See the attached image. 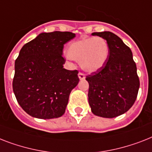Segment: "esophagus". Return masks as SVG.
<instances>
[{"instance_id": "obj_1", "label": "esophagus", "mask_w": 152, "mask_h": 152, "mask_svg": "<svg viewBox=\"0 0 152 152\" xmlns=\"http://www.w3.org/2000/svg\"><path fill=\"white\" fill-rule=\"evenodd\" d=\"M78 76H79V78H80V80H83V79H85V74L83 73V72H80L78 74Z\"/></svg>"}]
</instances>
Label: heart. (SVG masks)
Wrapping results in <instances>:
<instances>
[{
  "instance_id": "1",
  "label": "heart",
  "mask_w": 152,
  "mask_h": 152,
  "mask_svg": "<svg viewBox=\"0 0 152 152\" xmlns=\"http://www.w3.org/2000/svg\"><path fill=\"white\" fill-rule=\"evenodd\" d=\"M69 56L79 61L83 69L95 72L106 64L109 56V46L101 37L83 38L70 44Z\"/></svg>"
}]
</instances>
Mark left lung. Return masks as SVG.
<instances>
[{
  "label": "left lung",
  "instance_id": "8db88e82",
  "mask_svg": "<svg viewBox=\"0 0 152 152\" xmlns=\"http://www.w3.org/2000/svg\"><path fill=\"white\" fill-rule=\"evenodd\" d=\"M93 35L105 39L109 56L101 69L86 76L89 83L88 102L94 114L114 118L127 112L137 97L140 80L130 48L111 32Z\"/></svg>",
  "mask_w": 152,
  "mask_h": 152
}]
</instances>
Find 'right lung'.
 <instances>
[{
  "mask_svg": "<svg viewBox=\"0 0 152 152\" xmlns=\"http://www.w3.org/2000/svg\"><path fill=\"white\" fill-rule=\"evenodd\" d=\"M75 37L71 32L42 33L20 50L15 63L12 87L27 114L49 119L65 113L69 97L78 84V70L63 68L64 44Z\"/></svg>",
  "mask_w": 152,
  "mask_h": 152,
  "instance_id": "add662e5",
  "label": "right lung"
}]
</instances>
